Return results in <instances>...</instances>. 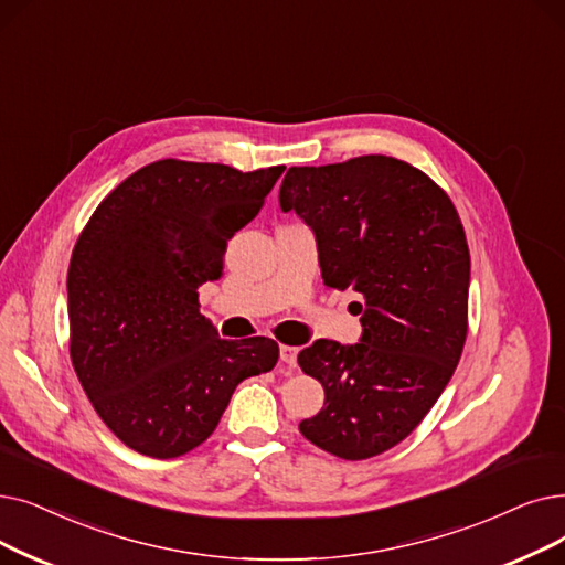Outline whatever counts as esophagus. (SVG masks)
<instances>
[{
	"instance_id": "1",
	"label": "esophagus",
	"mask_w": 565,
	"mask_h": 565,
	"mask_svg": "<svg viewBox=\"0 0 565 565\" xmlns=\"http://www.w3.org/2000/svg\"><path fill=\"white\" fill-rule=\"evenodd\" d=\"M279 358H281L284 364L296 366L298 364V349L296 347H281L279 349Z\"/></svg>"
}]
</instances>
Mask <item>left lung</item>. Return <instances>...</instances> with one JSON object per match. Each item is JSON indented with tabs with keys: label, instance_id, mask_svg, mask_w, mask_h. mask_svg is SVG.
I'll list each match as a JSON object with an SVG mask.
<instances>
[{
	"label": "left lung",
	"instance_id": "left-lung-1",
	"mask_svg": "<svg viewBox=\"0 0 565 565\" xmlns=\"http://www.w3.org/2000/svg\"><path fill=\"white\" fill-rule=\"evenodd\" d=\"M279 205L311 228L326 286L362 296L358 343L318 339L298 355L326 390L300 431L341 459H370L418 427L452 379L471 284L463 226L444 189L383 154L292 166Z\"/></svg>",
	"mask_w": 565,
	"mask_h": 565
}]
</instances>
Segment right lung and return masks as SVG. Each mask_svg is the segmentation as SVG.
<instances>
[{"mask_svg": "<svg viewBox=\"0 0 565 565\" xmlns=\"http://www.w3.org/2000/svg\"><path fill=\"white\" fill-rule=\"evenodd\" d=\"M284 170L154 161L78 237L66 277L73 370L131 450L170 459L201 446L235 387L277 364L273 339H218L199 311V286L222 279L228 239Z\"/></svg>", "mask_w": 565, "mask_h": 565, "instance_id": "obj_1", "label": "right lung"}]
</instances>
